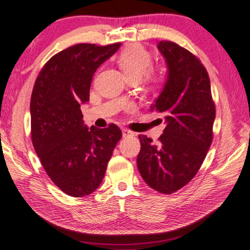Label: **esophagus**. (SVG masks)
<instances>
[{
    "label": "esophagus",
    "mask_w": 250,
    "mask_h": 250,
    "mask_svg": "<svg viewBox=\"0 0 250 250\" xmlns=\"http://www.w3.org/2000/svg\"><path fill=\"white\" fill-rule=\"evenodd\" d=\"M122 133H123V137H133L134 136V133L132 132V130L126 129V128L123 129Z\"/></svg>",
    "instance_id": "esophagus-1"
}]
</instances>
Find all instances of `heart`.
Here are the masks:
<instances>
[{
    "label": "heart",
    "mask_w": 250,
    "mask_h": 250,
    "mask_svg": "<svg viewBox=\"0 0 250 250\" xmlns=\"http://www.w3.org/2000/svg\"><path fill=\"white\" fill-rule=\"evenodd\" d=\"M117 63L126 77L141 80L151 65V55L142 46L130 45L120 52ZM148 81L155 83L157 77L152 72H148Z\"/></svg>",
    "instance_id": "obj_1"
}]
</instances>
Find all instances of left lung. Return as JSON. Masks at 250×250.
I'll return each mask as SVG.
<instances>
[{
    "label": "left lung",
    "instance_id": "8db88e82",
    "mask_svg": "<svg viewBox=\"0 0 250 250\" xmlns=\"http://www.w3.org/2000/svg\"><path fill=\"white\" fill-rule=\"evenodd\" d=\"M158 50L167 63V80L151 111L165 116L166 128L155 145L139 135V173L148 186L171 194L199 171L213 139L215 120L211 83L196 57L176 42L161 41Z\"/></svg>",
    "mask_w": 250,
    "mask_h": 250
}]
</instances>
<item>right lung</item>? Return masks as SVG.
<instances>
[{"label": "right lung", "mask_w": 250, "mask_h": 250, "mask_svg": "<svg viewBox=\"0 0 250 250\" xmlns=\"http://www.w3.org/2000/svg\"><path fill=\"white\" fill-rule=\"evenodd\" d=\"M120 47L121 42L69 47L47 61L35 82L30 99L34 148L51 181L74 198L98 189L122 138L115 124L87 127L80 109L89 101L96 69Z\"/></svg>", "instance_id": "1"}]
</instances>
